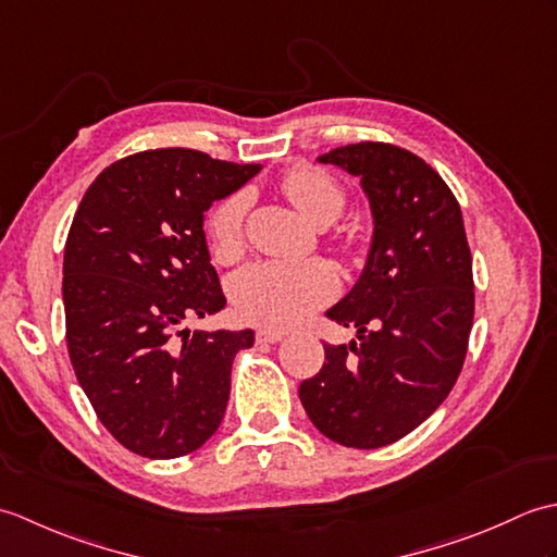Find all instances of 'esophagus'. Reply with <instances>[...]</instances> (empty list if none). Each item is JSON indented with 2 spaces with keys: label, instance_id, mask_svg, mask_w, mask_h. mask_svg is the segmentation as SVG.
Listing matches in <instances>:
<instances>
[{
  "label": "esophagus",
  "instance_id": "esophagus-1",
  "mask_svg": "<svg viewBox=\"0 0 557 557\" xmlns=\"http://www.w3.org/2000/svg\"><path fill=\"white\" fill-rule=\"evenodd\" d=\"M282 337H285V333H282V330H277V327H260L256 333L258 345H265V342L275 345V342H280Z\"/></svg>",
  "mask_w": 557,
  "mask_h": 557
}]
</instances>
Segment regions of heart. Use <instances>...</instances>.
I'll return each instance as SVG.
<instances>
[{"label": "heart", "instance_id": "b5f03b06", "mask_svg": "<svg viewBox=\"0 0 557 557\" xmlns=\"http://www.w3.org/2000/svg\"><path fill=\"white\" fill-rule=\"evenodd\" d=\"M280 191L315 227L335 222L347 206L345 186L337 176L315 164H294L282 174ZM244 215L246 198L239 194L222 198L208 210L203 232L215 263H232L242 256ZM337 246L342 253L357 256L361 251L359 232L354 227L339 230ZM335 270L321 258L301 260V263L260 260L234 277L232 299L246 321L285 327L325 306L335 297Z\"/></svg>", "mask_w": 557, "mask_h": 557}]
</instances>
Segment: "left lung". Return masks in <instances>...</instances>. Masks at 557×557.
<instances>
[{"mask_svg": "<svg viewBox=\"0 0 557 557\" xmlns=\"http://www.w3.org/2000/svg\"><path fill=\"white\" fill-rule=\"evenodd\" d=\"M318 160L361 176L375 227L361 280L325 313L359 339L325 342L299 397L330 441L373 449L421 425L457 383L474 325L471 251L455 194L413 152L361 140Z\"/></svg>", "mask_w": 557, "mask_h": 557, "instance_id": "obj_1", "label": "left lung"}]
</instances>
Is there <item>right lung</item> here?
<instances>
[{
	"mask_svg": "<svg viewBox=\"0 0 557 557\" xmlns=\"http://www.w3.org/2000/svg\"><path fill=\"white\" fill-rule=\"evenodd\" d=\"M258 170L191 148L144 150L104 168L71 222L69 359L100 423L140 457H184L222 423L232 361L253 330L176 327L227 304L203 212Z\"/></svg>",
	"mask_w": 557,
	"mask_h": 557,
	"instance_id": "add662e5",
	"label": "right lung"
}]
</instances>
